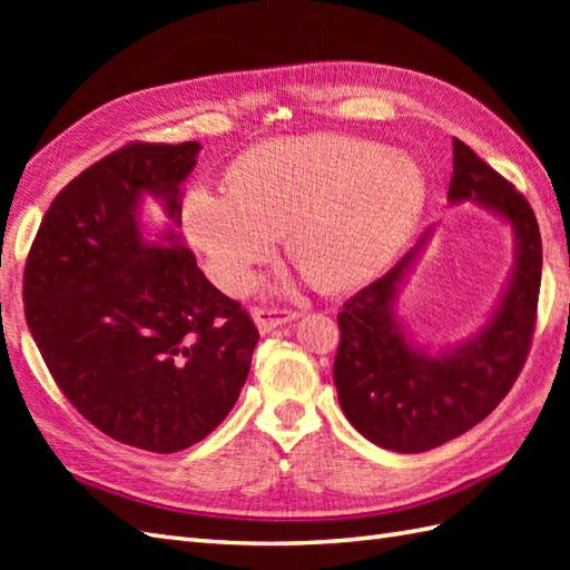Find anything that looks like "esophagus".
I'll return each mask as SVG.
<instances>
[{
  "label": "esophagus",
  "mask_w": 570,
  "mask_h": 570,
  "mask_svg": "<svg viewBox=\"0 0 570 570\" xmlns=\"http://www.w3.org/2000/svg\"><path fill=\"white\" fill-rule=\"evenodd\" d=\"M298 316H301L298 311H288V308H254L252 311V318L257 323L259 333H269L276 328V325L296 321Z\"/></svg>",
  "instance_id": "34e87169"
}]
</instances>
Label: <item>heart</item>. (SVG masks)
<instances>
[{
    "label": "heart",
    "instance_id": "obj_1",
    "mask_svg": "<svg viewBox=\"0 0 570 570\" xmlns=\"http://www.w3.org/2000/svg\"><path fill=\"white\" fill-rule=\"evenodd\" d=\"M429 196L416 159L355 135L272 139L239 154L227 190L193 186L180 223L213 282L247 294L286 235L311 284L343 292L377 278L414 233Z\"/></svg>",
    "mask_w": 570,
    "mask_h": 570
}]
</instances>
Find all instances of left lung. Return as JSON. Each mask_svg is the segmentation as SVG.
<instances>
[{
    "instance_id": "1",
    "label": "left lung",
    "mask_w": 570,
    "mask_h": 570,
    "mask_svg": "<svg viewBox=\"0 0 570 570\" xmlns=\"http://www.w3.org/2000/svg\"><path fill=\"white\" fill-rule=\"evenodd\" d=\"M448 198L488 205L517 233L514 276L480 335L441 357L409 347L392 304L419 245L337 313L333 380L343 414L365 439L396 453L431 451L490 416L522 372L537 328L541 233L529 200L460 139Z\"/></svg>"
}]
</instances>
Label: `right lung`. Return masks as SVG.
<instances>
[{"mask_svg": "<svg viewBox=\"0 0 570 570\" xmlns=\"http://www.w3.org/2000/svg\"><path fill=\"white\" fill-rule=\"evenodd\" d=\"M198 141H129L53 198L23 264V316L58 390L110 439L151 453L203 441L245 384L259 331L188 247L141 239L154 193L178 223Z\"/></svg>", "mask_w": 570, "mask_h": 570, "instance_id": "add662e5", "label": "right lung"}]
</instances>
